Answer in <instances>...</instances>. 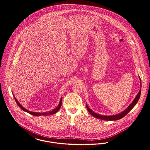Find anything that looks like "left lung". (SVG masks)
I'll list each match as a JSON object with an SVG mask.
<instances>
[{"instance_id":"left-lung-1","label":"left lung","mask_w":150,"mask_h":150,"mask_svg":"<svg viewBox=\"0 0 150 150\" xmlns=\"http://www.w3.org/2000/svg\"><path fill=\"white\" fill-rule=\"evenodd\" d=\"M140 80L141 81L140 79ZM141 84L142 83H140V86L142 87V85ZM140 93H141V90H140L139 93L137 95L135 98L133 102L131 103V104H130V106L126 110H124L122 112H120V114H118L117 115H111V116H103V115H100L98 114H97V113L94 112L93 111H92V110L90 109V108L88 106V105H86V108H87V109L88 110L89 112L90 113L91 115H93L94 117L97 118L98 119L105 120H120V119L123 118L125 115H126L130 112V111L132 109V108L135 106V105L137 103V102H138V100H139Z\"/></svg>"}]
</instances>
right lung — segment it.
Returning a JSON list of instances; mask_svg holds the SVG:
<instances>
[{
  "mask_svg": "<svg viewBox=\"0 0 150 150\" xmlns=\"http://www.w3.org/2000/svg\"><path fill=\"white\" fill-rule=\"evenodd\" d=\"M14 98H15V101H16L17 105L19 106V107L20 108L21 110H23V111H25V112H27L30 113L31 115H34V116H40L41 115H48V114H55L56 112H57L59 110H60V108H61V104H62V98H61V100H60V103H59V105H58V106H57L56 109H53L52 111H50V112H31V111H30L25 109V108H24L20 105V103L16 99V98H15V97H14Z\"/></svg>",
  "mask_w": 150,
  "mask_h": 150,
  "instance_id": "add662e5",
  "label": "right lung"
}]
</instances>
